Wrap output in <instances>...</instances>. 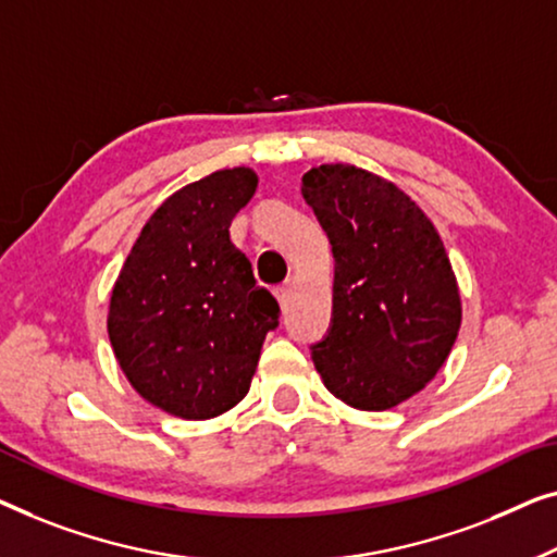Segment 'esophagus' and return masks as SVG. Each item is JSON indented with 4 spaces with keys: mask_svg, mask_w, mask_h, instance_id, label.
Instances as JSON below:
<instances>
[{
    "mask_svg": "<svg viewBox=\"0 0 557 557\" xmlns=\"http://www.w3.org/2000/svg\"><path fill=\"white\" fill-rule=\"evenodd\" d=\"M275 295H277V300H280L282 308H285L287 297H289V282H285V285H280V287L275 289Z\"/></svg>",
    "mask_w": 557,
    "mask_h": 557,
    "instance_id": "34e87169",
    "label": "esophagus"
}]
</instances>
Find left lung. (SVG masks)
Instances as JSON below:
<instances>
[{"mask_svg": "<svg viewBox=\"0 0 557 557\" xmlns=\"http://www.w3.org/2000/svg\"><path fill=\"white\" fill-rule=\"evenodd\" d=\"M302 197L333 247L331 331L312 346L325 388L360 411L394 409L434 379L457 341V277L432 219L396 184L323 163Z\"/></svg>", "mask_w": 557, "mask_h": 557, "instance_id": "left-lung-1", "label": "left lung"}]
</instances>
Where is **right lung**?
<instances>
[{
    "instance_id": "1",
    "label": "right lung",
    "mask_w": 557,
    "mask_h": 557,
    "mask_svg": "<svg viewBox=\"0 0 557 557\" xmlns=\"http://www.w3.org/2000/svg\"><path fill=\"white\" fill-rule=\"evenodd\" d=\"M257 174L222 169L186 184L140 230L108 308L125 379L178 419H214L247 396L280 305L230 239Z\"/></svg>"
}]
</instances>
